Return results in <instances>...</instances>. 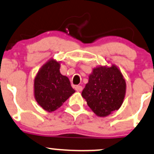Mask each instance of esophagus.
Returning <instances> with one entry per match:
<instances>
[{
	"label": "esophagus",
	"instance_id": "esophagus-1",
	"mask_svg": "<svg viewBox=\"0 0 154 154\" xmlns=\"http://www.w3.org/2000/svg\"><path fill=\"white\" fill-rule=\"evenodd\" d=\"M75 88V90L78 92H81L82 91V90H83V88H82V86H80V85H77Z\"/></svg>",
	"mask_w": 154,
	"mask_h": 154
}]
</instances>
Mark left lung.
<instances>
[{
  "label": "left lung",
  "instance_id": "left-lung-1",
  "mask_svg": "<svg viewBox=\"0 0 154 154\" xmlns=\"http://www.w3.org/2000/svg\"><path fill=\"white\" fill-rule=\"evenodd\" d=\"M126 83L116 66L94 68L82 93L90 108L98 116H107L122 104Z\"/></svg>",
  "mask_w": 154,
  "mask_h": 154
}]
</instances>
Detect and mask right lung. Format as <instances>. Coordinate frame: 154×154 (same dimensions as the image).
Wrapping results in <instances>:
<instances>
[{"instance_id":"right-lung-1","label":"right lung","mask_w":154,"mask_h":154,"mask_svg":"<svg viewBox=\"0 0 154 154\" xmlns=\"http://www.w3.org/2000/svg\"><path fill=\"white\" fill-rule=\"evenodd\" d=\"M75 93L69 79L60 72V64L50 59L35 78L34 94L38 104L48 112L59 108Z\"/></svg>"}]
</instances>
